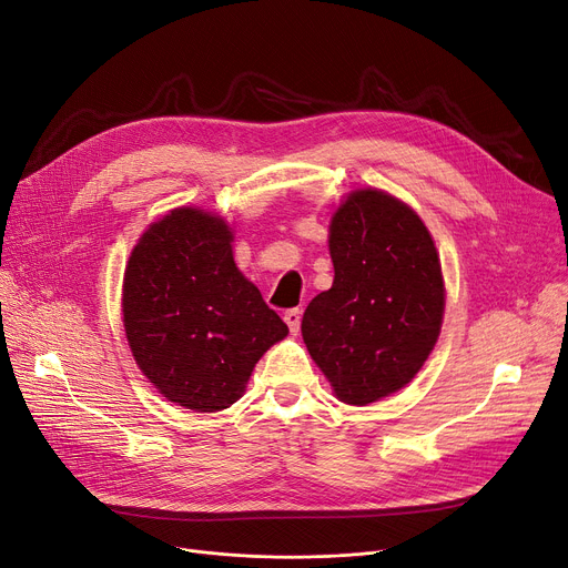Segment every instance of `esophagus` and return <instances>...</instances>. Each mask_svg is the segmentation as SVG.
I'll return each instance as SVG.
<instances>
[{
  "instance_id": "1",
  "label": "esophagus",
  "mask_w": 568,
  "mask_h": 568,
  "mask_svg": "<svg viewBox=\"0 0 568 568\" xmlns=\"http://www.w3.org/2000/svg\"><path fill=\"white\" fill-rule=\"evenodd\" d=\"M301 318H303V310H298V307L284 312V321L293 335H298V331H301Z\"/></svg>"
}]
</instances>
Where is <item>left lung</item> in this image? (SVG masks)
Masks as SVG:
<instances>
[{
	"label": "left lung",
	"instance_id": "left-lung-1",
	"mask_svg": "<svg viewBox=\"0 0 568 568\" xmlns=\"http://www.w3.org/2000/svg\"><path fill=\"white\" fill-rule=\"evenodd\" d=\"M335 280L303 316L310 356L346 404L407 386L435 348L444 277L435 242L402 201L361 189L331 224Z\"/></svg>",
	"mask_w": 568,
	"mask_h": 568
}]
</instances>
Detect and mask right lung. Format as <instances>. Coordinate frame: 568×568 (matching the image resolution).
I'll use <instances>...</instances> for the list:
<instances>
[{
    "mask_svg": "<svg viewBox=\"0 0 568 568\" xmlns=\"http://www.w3.org/2000/svg\"><path fill=\"white\" fill-rule=\"evenodd\" d=\"M224 220L178 207L133 247L122 288L131 354L166 399L222 412L288 328L242 277Z\"/></svg>",
    "mask_w": 568,
    "mask_h": 568,
    "instance_id": "add662e5",
    "label": "right lung"
}]
</instances>
